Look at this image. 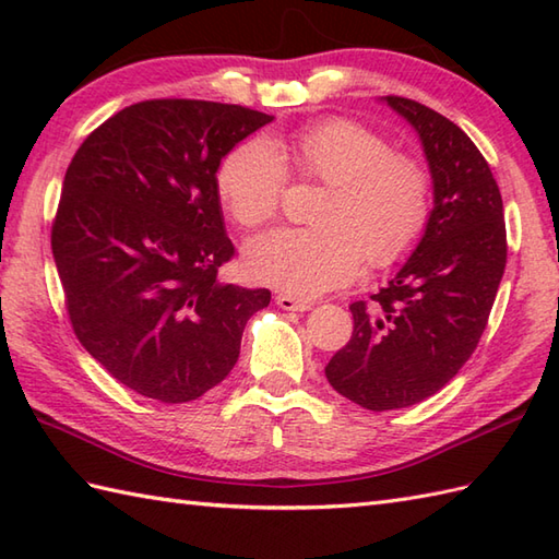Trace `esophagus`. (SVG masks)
I'll return each mask as SVG.
<instances>
[{
    "label": "esophagus",
    "instance_id": "1",
    "mask_svg": "<svg viewBox=\"0 0 559 559\" xmlns=\"http://www.w3.org/2000/svg\"><path fill=\"white\" fill-rule=\"evenodd\" d=\"M276 305L281 307V310H288V312H305V310H310V307H312V302L295 298V295H288V293H278Z\"/></svg>",
    "mask_w": 559,
    "mask_h": 559
}]
</instances>
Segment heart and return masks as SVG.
<instances>
[{
    "label": "heart",
    "mask_w": 559,
    "mask_h": 559,
    "mask_svg": "<svg viewBox=\"0 0 559 559\" xmlns=\"http://www.w3.org/2000/svg\"><path fill=\"white\" fill-rule=\"evenodd\" d=\"M290 160L322 182L310 228L269 233L245 249L247 271L295 295L346 286L367 266L406 259L432 218V180L423 165L348 117H329L288 139L245 141L223 158L216 189L228 216L247 230L264 228L281 209Z\"/></svg>",
    "instance_id": "heart-1"
}]
</instances>
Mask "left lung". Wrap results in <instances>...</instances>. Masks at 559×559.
<instances>
[{
  "label": "left lung",
  "mask_w": 559,
  "mask_h": 559,
  "mask_svg": "<svg viewBox=\"0 0 559 559\" xmlns=\"http://www.w3.org/2000/svg\"><path fill=\"white\" fill-rule=\"evenodd\" d=\"M384 100L423 141L435 209L396 276L350 305L353 336L324 370L367 411L413 406L456 377L488 326L507 264L502 194L478 146L423 103Z\"/></svg>",
  "instance_id": "1"
}]
</instances>
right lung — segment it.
I'll list each match as a JSON object with an SVG mask.
<instances>
[{
  "instance_id": "right-lung-1",
  "label": "right lung",
  "mask_w": 559,
  "mask_h": 559,
  "mask_svg": "<svg viewBox=\"0 0 559 559\" xmlns=\"http://www.w3.org/2000/svg\"><path fill=\"white\" fill-rule=\"evenodd\" d=\"M273 120L242 105L158 98L105 120L71 158L52 254L81 346L146 399L185 403L237 362L266 288L218 278L235 247L216 173Z\"/></svg>"
}]
</instances>
